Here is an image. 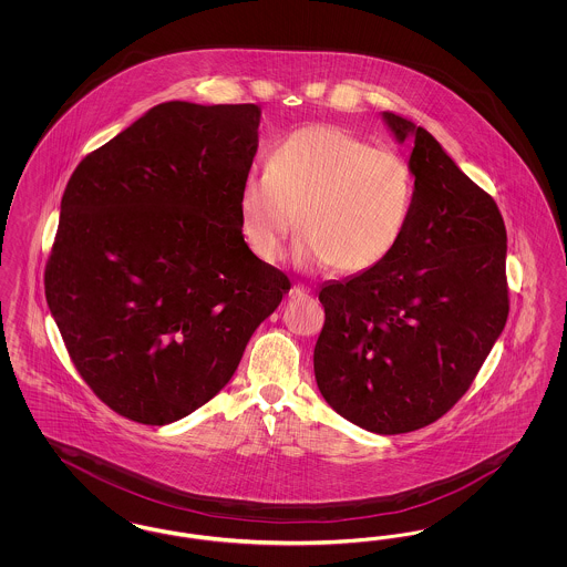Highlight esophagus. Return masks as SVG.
<instances>
[{
    "instance_id": "obj_1",
    "label": "esophagus",
    "mask_w": 567,
    "mask_h": 567,
    "mask_svg": "<svg viewBox=\"0 0 567 567\" xmlns=\"http://www.w3.org/2000/svg\"><path fill=\"white\" fill-rule=\"evenodd\" d=\"M289 296L308 297L310 296V289H308V287H303V285H293V287H291V291H289Z\"/></svg>"
}]
</instances>
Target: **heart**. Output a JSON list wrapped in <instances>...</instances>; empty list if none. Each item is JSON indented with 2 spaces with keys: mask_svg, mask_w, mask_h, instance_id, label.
<instances>
[{
  "mask_svg": "<svg viewBox=\"0 0 567 567\" xmlns=\"http://www.w3.org/2000/svg\"><path fill=\"white\" fill-rule=\"evenodd\" d=\"M414 172L391 148L333 125H308L282 137L268 169H250L238 193L248 248L274 264L297 223L301 268L357 274L402 243L414 208Z\"/></svg>",
  "mask_w": 567,
  "mask_h": 567,
  "instance_id": "b5f03b06",
  "label": "heart"
}]
</instances>
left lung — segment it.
Listing matches in <instances>:
<instances>
[{"label": "left lung", "instance_id": "left-lung-1", "mask_svg": "<svg viewBox=\"0 0 567 567\" xmlns=\"http://www.w3.org/2000/svg\"><path fill=\"white\" fill-rule=\"evenodd\" d=\"M412 142L414 208L398 248L374 268L329 280L315 377L324 402L368 432H414L470 389L508 319L506 227L427 130L393 112Z\"/></svg>", "mask_w": 567, "mask_h": 567}]
</instances>
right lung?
<instances>
[{"label": "right lung", "instance_id": "right-lung-1", "mask_svg": "<svg viewBox=\"0 0 567 567\" xmlns=\"http://www.w3.org/2000/svg\"><path fill=\"white\" fill-rule=\"evenodd\" d=\"M259 123L255 104L163 102L65 187L47 301L84 382L121 416L167 425L210 402L291 289L240 229Z\"/></svg>", "mask_w": 567, "mask_h": 567}]
</instances>
